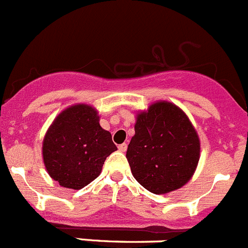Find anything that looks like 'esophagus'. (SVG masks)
Here are the masks:
<instances>
[{
    "label": "esophagus",
    "mask_w": 248,
    "mask_h": 248,
    "mask_svg": "<svg viewBox=\"0 0 248 248\" xmlns=\"http://www.w3.org/2000/svg\"><path fill=\"white\" fill-rule=\"evenodd\" d=\"M126 148H128V145H126V143H120V145L118 146V150H119L120 152H125Z\"/></svg>",
    "instance_id": "esophagus-1"
}]
</instances>
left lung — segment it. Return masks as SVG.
I'll return each instance as SVG.
<instances>
[{
  "instance_id": "1",
  "label": "left lung",
  "mask_w": 248,
  "mask_h": 248,
  "mask_svg": "<svg viewBox=\"0 0 248 248\" xmlns=\"http://www.w3.org/2000/svg\"><path fill=\"white\" fill-rule=\"evenodd\" d=\"M126 158L134 178L146 190L170 192L185 185L196 169L199 136L180 108L157 102L138 115Z\"/></svg>"
}]
</instances>
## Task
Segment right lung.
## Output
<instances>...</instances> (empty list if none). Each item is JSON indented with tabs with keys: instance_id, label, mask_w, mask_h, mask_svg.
I'll list each match as a JSON object with an SVG mask.
<instances>
[{
	"instance_id": "right-lung-1",
	"label": "right lung",
	"mask_w": 248,
	"mask_h": 248,
	"mask_svg": "<svg viewBox=\"0 0 248 248\" xmlns=\"http://www.w3.org/2000/svg\"><path fill=\"white\" fill-rule=\"evenodd\" d=\"M98 120L91 106L77 105L63 110L49 126L42 145L45 167L63 187L79 190L95 180L106 158L117 150Z\"/></svg>"
}]
</instances>
